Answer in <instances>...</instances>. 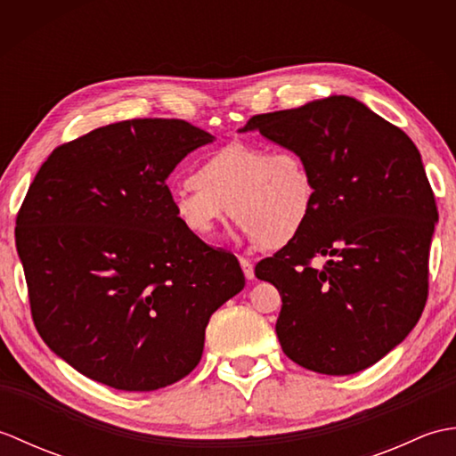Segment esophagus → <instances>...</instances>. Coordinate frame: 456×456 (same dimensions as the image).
<instances>
[{
  "label": "esophagus",
  "instance_id": "obj_1",
  "mask_svg": "<svg viewBox=\"0 0 456 456\" xmlns=\"http://www.w3.org/2000/svg\"><path fill=\"white\" fill-rule=\"evenodd\" d=\"M240 268H243V274L247 280H253L255 278V266L250 263L248 258H240Z\"/></svg>",
  "mask_w": 456,
  "mask_h": 456
}]
</instances>
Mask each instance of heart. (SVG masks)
I'll return each mask as SVG.
<instances>
[{"mask_svg": "<svg viewBox=\"0 0 456 456\" xmlns=\"http://www.w3.org/2000/svg\"><path fill=\"white\" fill-rule=\"evenodd\" d=\"M317 183L305 154L296 147L235 141L208 152L190 182L172 193L178 225L193 239H209L229 216L247 239L282 248L305 229Z\"/></svg>", "mask_w": 456, "mask_h": 456, "instance_id": "b5f03b06", "label": "heart"}]
</instances>
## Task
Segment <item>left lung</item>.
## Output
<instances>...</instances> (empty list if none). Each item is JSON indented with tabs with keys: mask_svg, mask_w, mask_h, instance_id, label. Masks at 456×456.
<instances>
[{
	"mask_svg": "<svg viewBox=\"0 0 456 456\" xmlns=\"http://www.w3.org/2000/svg\"><path fill=\"white\" fill-rule=\"evenodd\" d=\"M253 129L302 151L317 183L305 229L255 268L282 297V351L319 374L364 370L408 337L428 302L439 213L419 151L346 95L253 115L240 131Z\"/></svg>",
	"mask_w": 456,
	"mask_h": 456,
	"instance_id": "obj_1",
	"label": "left lung"
}]
</instances>
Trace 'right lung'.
Wrapping results in <instances>:
<instances>
[{
    "mask_svg": "<svg viewBox=\"0 0 456 456\" xmlns=\"http://www.w3.org/2000/svg\"><path fill=\"white\" fill-rule=\"evenodd\" d=\"M213 137L183 119H129L56 147L15 221L38 335L76 370L151 392L198 366L211 314L245 286L235 255L172 216L167 178Z\"/></svg>",
    "mask_w": 456,
    "mask_h": 456,
    "instance_id": "add662e5",
    "label": "right lung"
}]
</instances>
